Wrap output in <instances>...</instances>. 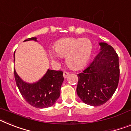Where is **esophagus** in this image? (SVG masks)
Here are the masks:
<instances>
[{
	"label": "esophagus",
	"instance_id": "1",
	"mask_svg": "<svg viewBox=\"0 0 131 131\" xmlns=\"http://www.w3.org/2000/svg\"><path fill=\"white\" fill-rule=\"evenodd\" d=\"M69 75V72H67V71H64V72H63V77L64 79H66V78Z\"/></svg>",
	"mask_w": 131,
	"mask_h": 131
}]
</instances>
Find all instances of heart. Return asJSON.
Wrapping results in <instances>:
<instances>
[{
	"instance_id": "heart-1",
	"label": "heart",
	"mask_w": 131,
	"mask_h": 131,
	"mask_svg": "<svg viewBox=\"0 0 131 131\" xmlns=\"http://www.w3.org/2000/svg\"><path fill=\"white\" fill-rule=\"evenodd\" d=\"M93 44L89 38H67L59 40L54 45L58 56L65 57L67 65L72 70H79L86 65L93 53ZM50 58L58 60V56L50 52Z\"/></svg>"
}]
</instances>
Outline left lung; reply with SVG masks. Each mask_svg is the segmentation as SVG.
Listing matches in <instances>:
<instances>
[{
  "label": "left lung",
  "mask_w": 131,
  "mask_h": 131,
  "mask_svg": "<svg viewBox=\"0 0 131 131\" xmlns=\"http://www.w3.org/2000/svg\"><path fill=\"white\" fill-rule=\"evenodd\" d=\"M99 53L89 66L77 74V93L83 103L98 106L115 93L119 81L118 54L111 45L100 42Z\"/></svg>",
  "instance_id": "obj_1"
}]
</instances>
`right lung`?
Returning <instances> with one entry per match:
<instances>
[{
    "label": "right lung",
    "instance_id": "right-lung-1",
    "mask_svg": "<svg viewBox=\"0 0 131 131\" xmlns=\"http://www.w3.org/2000/svg\"><path fill=\"white\" fill-rule=\"evenodd\" d=\"M27 40L37 41V38L32 37L25 41ZM14 74L20 94L25 101L34 107L40 108L50 107L60 96V87L64 81L62 71L48 69L43 77L32 84L23 81L17 74L15 69Z\"/></svg>",
    "mask_w": 131,
    "mask_h": 131
}]
</instances>
